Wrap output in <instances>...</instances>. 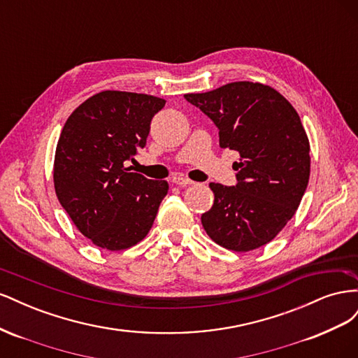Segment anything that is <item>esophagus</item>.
Returning <instances> with one entry per match:
<instances>
[{
    "mask_svg": "<svg viewBox=\"0 0 358 358\" xmlns=\"http://www.w3.org/2000/svg\"><path fill=\"white\" fill-rule=\"evenodd\" d=\"M171 180H173V183H176V185H180V187H188L194 183L191 179L183 178V176H175Z\"/></svg>",
    "mask_w": 358,
    "mask_h": 358,
    "instance_id": "34e87169",
    "label": "esophagus"
}]
</instances>
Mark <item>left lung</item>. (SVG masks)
<instances>
[{
    "label": "left lung",
    "mask_w": 358,
    "mask_h": 358,
    "mask_svg": "<svg viewBox=\"0 0 358 358\" xmlns=\"http://www.w3.org/2000/svg\"><path fill=\"white\" fill-rule=\"evenodd\" d=\"M220 129V146L237 150L236 185L209 183L213 206L201 215L212 241L237 252L268 243L299 208L310 171L300 116L270 86L233 82L183 95Z\"/></svg>",
    "instance_id": "8db88e82"
}]
</instances>
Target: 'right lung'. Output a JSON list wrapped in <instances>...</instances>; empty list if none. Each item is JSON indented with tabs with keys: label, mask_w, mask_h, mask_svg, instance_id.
<instances>
[{
	"label": "right lung",
	"mask_w": 358,
	"mask_h": 358,
	"mask_svg": "<svg viewBox=\"0 0 358 358\" xmlns=\"http://www.w3.org/2000/svg\"><path fill=\"white\" fill-rule=\"evenodd\" d=\"M166 100L103 91L82 103L59 136L53 182L79 231L107 251L138 243L152 227L169 183L125 169L146 146L150 121Z\"/></svg>",
	"instance_id": "1"
}]
</instances>
